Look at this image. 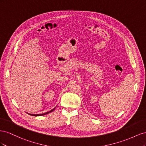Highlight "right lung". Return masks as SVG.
I'll use <instances>...</instances> for the list:
<instances>
[{
  "instance_id": "add662e5",
  "label": "right lung",
  "mask_w": 146,
  "mask_h": 146,
  "mask_svg": "<svg viewBox=\"0 0 146 146\" xmlns=\"http://www.w3.org/2000/svg\"><path fill=\"white\" fill-rule=\"evenodd\" d=\"M55 108H56V107H55L54 109L51 110L50 111H49L46 112V113H42V114H29V113H28V114H30V115H31V116H41L45 115V114H48V113H50V112L53 111H54V110L55 109Z\"/></svg>"
}]
</instances>
